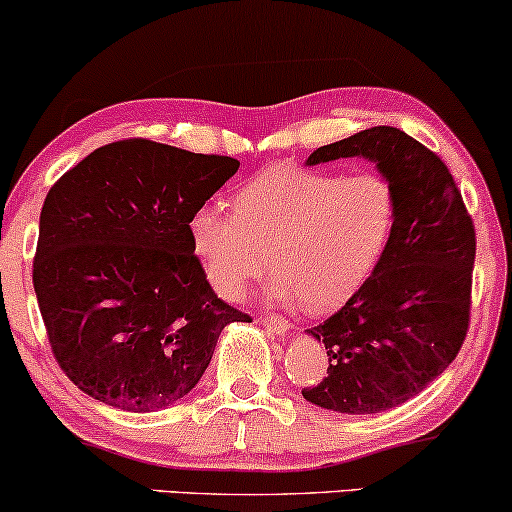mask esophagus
Masks as SVG:
<instances>
[{"label":"esophagus","instance_id":"esophagus-1","mask_svg":"<svg viewBox=\"0 0 512 512\" xmlns=\"http://www.w3.org/2000/svg\"><path fill=\"white\" fill-rule=\"evenodd\" d=\"M262 324H264V329L272 331L274 336H283L291 331V322H288L286 317H279V315H264Z\"/></svg>","mask_w":512,"mask_h":512}]
</instances>
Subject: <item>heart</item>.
Instances as JSON below:
<instances>
[{"label": "heart", "mask_w": 512, "mask_h": 512, "mask_svg": "<svg viewBox=\"0 0 512 512\" xmlns=\"http://www.w3.org/2000/svg\"><path fill=\"white\" fill-rule=\"evenodd\" d=\"M396 217V188L379 171L343 176L274 164L236 190L233 212L214 202L197 207L188 240L224 298L238 300L272 260L279 274L269 283V298L303 300L310 312H326L374 274Z\"/></svg>", "instance_id": "b5f03b06"}]
</instances>
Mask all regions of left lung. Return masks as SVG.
Here are the masks:
<instances>
[{
    "mask_svg": "<svg viewBox=\"0 0 512 512\" xmlns=\"http://www.w3.org/2000/svg\"><path fill=\"white\" fill-rule=\"evenodd\" d=\"M365 157L396 188L398 217L384 260L336 315L307 329L329 355L307 386L319 408L372 415L427 389L463 348L477 238L451 171L429 147L374 126L317 147L307 164Z\"/></svg>",
    "mask_w": 512,
    "mask_h": 512,
    "instance_id": "8db88e82",
    "label": "left lung"
}]
</instances>
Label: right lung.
Wrapping results in <instances>:
<instances>
[{
  "mask_svg": "<svg viewBox=\"0 0 512 512\" xmlns=\"http://www.w3.org/2000/svg\"><path fill=\"white\" fill-rule=\"evenodd\" d=\"M240 162L145 138L97 147L49 188L33 286L49 346L80 391L155 412L188 396L226 324L188 219Z\"/></svg>",
  "mask_w": 512,
  "mask_h": 512,
  "instance_id": "add662e5",
  "label": "right lung"
}]
</instances>
